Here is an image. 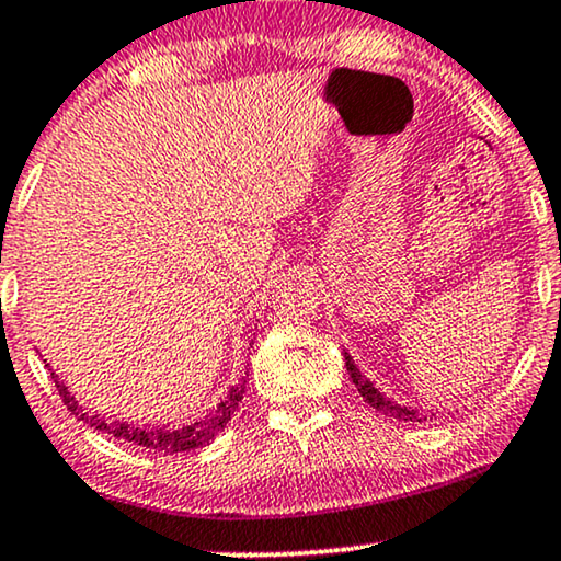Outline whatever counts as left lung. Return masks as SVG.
Wrapping results in <instances>:
<instances>
[{
  "instance_id": "obj_1",
  "label": "left lung",
  "mask_w": 561,
  "mask_h": 561,
  "mask_svg": "<svg viewBox=\"0 0 561 561\" xmlns=\"http://www.w3.org/2000/svg\"><path fill=\"white\" fill-rule=\"evenodd\" d=\"M347 370H350V375H352V382H355L357 386V390H359V396L365 398L367 403L373 405V409H380V411H388V413H396V416H401L403 421H409V419H419L416 416V411H409V409H398V405H393L390 401H386V398H382L378 390H375L370 382H367L363 375H359V370L355 367V363H352V359L347 357ZM421 421V419H419Z\"/></svg>"
}]
</instances>
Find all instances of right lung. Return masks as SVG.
I'll use <instances>...</instances> for the list:
<instances>
[{"mask_svg": "<svg viewBox=\"0 0 561 561\" xmlns=\"http://www.w3.org/2000/svg\"><path fill=\"white\" fill-rule=\"evenodd\" d=\"M53 375V382H56L58 388V396L64 398V403L68 405V411H73L79 421H87L94 428H99L102 434H112L117 436V439H125V442H133L137 447L142 449H152V451H165V455H179V451H191L196 447H204V444H209L214 436H217L221 428L227 426V421L232 419V413L237 405H240L242 396H244V380L240 386L229 390V396L225 401L219 403V409L209 413V416L202 419V421H194L191 426H183V428H150V426H129V424H119V421H106L102 416H89V413H83L79 409V403L73 401V396H68V390L64 382H58V375Z\"/></svg>", "mask_w": 561, "mask_h": 561, "instance_id": "1", "label": "right lung"}]
</instances>
